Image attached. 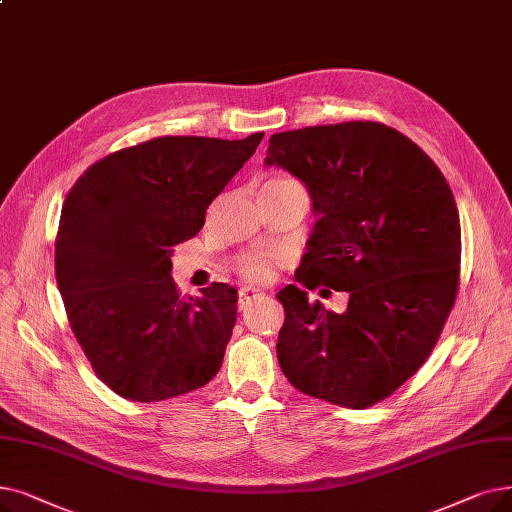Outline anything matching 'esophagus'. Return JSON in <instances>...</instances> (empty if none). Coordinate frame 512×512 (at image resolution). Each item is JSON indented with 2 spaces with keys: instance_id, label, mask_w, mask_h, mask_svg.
<instances>
[{
  "instance_id": "esophagus-1",
  "label": "esophagus",
  "mask_w": 512,
  "mask_h": 512,
  "mask_svg": "<svg viewBox=\"0 0 512 512\" xmlns=\"http://www.w3.org/2000/svg\"><path fill=\"white\" fill-rule=\"evenodd\" d=\"M265 293L259 291V288H253V286H242L238 291V307H247L249 303L257 301V299H263Z\"/></svg>"
}]
</instances>
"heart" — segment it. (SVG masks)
Returning a JSON list of instances; mask_svg holds the SVG:
<instances>
[{
	"label": "heart",
	"instance_id": "b5f03b06",
	"mask_svg": "<svg viewBox=\"0 0 512 512\" xmlns=\"http://www.w3.org/2000/svg\"><path fill=\"white\" fill-rule=\"evenodd\" d=\"M268 184H295L293 180H286V177H280V180H272ZM236 270L240 276L247 280H268L274 272V257L272 255H263V253H251L244 255L236 261Z\"/></svg>",
	"mask_w": 512,
	"mask_h": 512
}]
</instances>
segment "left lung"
Wrapping results in <instances>:
<instances>
[{
	"label": "left lung",
	"mask_w": 512,
	"mask_h": 512,
	"mask_svg": "<svg viewBox=\"0 0 512 512\" xmlns=\"http://www.w3.org/2000/svg\"><path fill=\"white\" fill-rule=\"evenodd\" d=\"M265 165L299 177L320 215L295 272L301 288L278 293L280 368L324 402L379 404L425 364L456 301L460 219L446 177L374 121L274 133ZM320 285L348 293L343 315L306 299Z\"/></svg>",
	"instance_id": "1"
}]
</instances>
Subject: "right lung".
I'll list each match as a JSON object with an SVG mask.
<instances>
[{"label":"right lung","mask_w":512,"mask_h":512,"mask_svg":"<svg viewBox=\"0 0 512 512\" xmlns=\"http://www.w3.org/2000/svg\"><path fill=\"white\" fill-rule=\"evenodd\" d=\"M261 138H154L110 152L66 194L56 234L66 318L98 379L129 402H163L219 372L236 288L213 282L182 297L171 251L201 232Z\"/></svg>","instance_id":"add662e5"}]
</instances>
